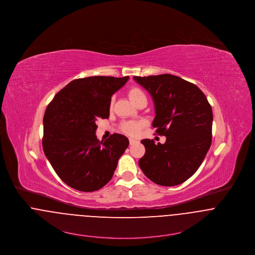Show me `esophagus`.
<instances>
[{
    "mask_svg": "<svg viewBox=\"0 0 255 255\" xmlns=\"http://www.w3.org/2000/svg\"><path fill=\"white\" fill-rule=\"evenodd\" d=\"M138 141L137 140H135V139L129 138V144L130 145H133V144H135V143H137Z\"/></svg>",
    "mask_w": 255,
    "mask_h": 255,
    "instance_id": "34e87169",
    "label": "esophagus"
}]
</instances>
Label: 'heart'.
<instances>
[{"mask_svg": "<svg viewBox=\"0 0 255 255\" xmlns=\"http://www.w3.org/2000/svg\"><path fill=\"white\" fill-rule=\"evenodd\" d=\"M145 95L144 93L138 89V88H132L129 92H128V97L130 98V100L134 103L140 96ZM144 123L143 122H136V121H128V122H124L121 126V130L128 135L131 136H135L137 135L140 131V129L143 128Z\"/></svg>", "mask_w": 255, "mask_h": 255, "instance_id": "b5f03b06", "label": "heart"}]
</instances>
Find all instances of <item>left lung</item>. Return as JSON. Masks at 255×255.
Listing matches in <instances>:
<instances>
[{
	"label": "left lung",
	"instance_id": "left-lung-1",
	"mask_svg": "<svg viewBox=\"0 0 255 255\" xmlns=\"http://www.w3.org/2000/svg\"><path fill=\"white\" fill-rule=\"evenodd\" d=\"M133 79L151 94L156 113L152 126L166 137L157 145L151 139L141 140L146 151L139 166L156 184H181L198 170L211 145V106L196 85L177 76Z\"/></svg>",
	"mask_w": 255,
	"mask_h": 255
}]
</instances>
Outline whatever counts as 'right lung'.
Masks as SVG:
<instances>
[{
	"label": "right lung",
	"instance_id": "1",
	"mask_svg": "<svg viewBox=\"0 0 255 255\" xmlns=\"http://www.w3.org/2000/svg\"><path fill=\"white\" fill-rule=\"evenodd\" d=\"M128 79V76L77 79L47 105L43 120V149L56 174L70 187L93 192L111 180L129 142L118 133L99 141L95 121L109 118L111 97Z\"/></svg>",
	"mask_w": 255,
	"mask_h": 255
}]
</instances>
